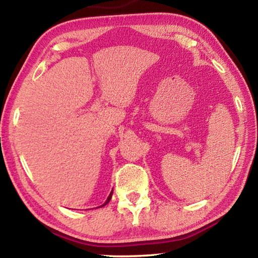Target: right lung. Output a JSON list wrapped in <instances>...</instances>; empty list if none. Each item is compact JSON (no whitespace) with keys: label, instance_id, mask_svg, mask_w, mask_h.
Masks as SVG:
<instances>
[{"label":"right lung","instance_id":"1","mask_svg":"<svg viewBox=\"0 0 258 258\" xmlns=\"http://www.w3.org/2000/svg\"><path fill=\"white\" fill-rule=\"evenodd\" d=\"M111 196H112V190H111V192H110V195L108 196V198H107L106 202H104V204H103V205H101V206H99V207H103V206H106V205H107L109 202H110V199H111Z\"/></svg>","mask_w":258,"mask_h":258}]
</instances>
